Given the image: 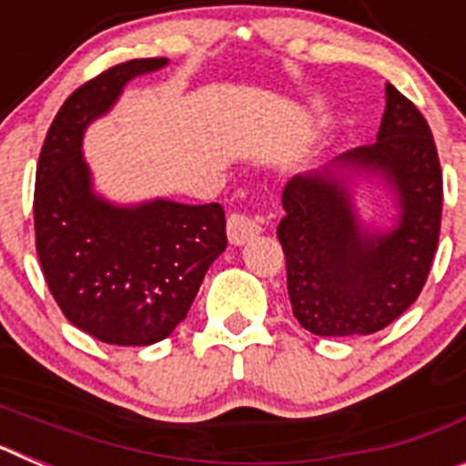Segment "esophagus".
Returning <instances> with one entry per match:
<instances>
[{
	"label": "esophagus",
	"instance_id": "34e87169",
	"mask_svg": "<svg viewBox=\"0 0 466 466\" xmlns=\"http://www.w3.org/2000/svg\"><path fill=\"white\" fill-rule=\"evenodd\" d=\"M261 230V221H258L257 217H252V214L233 212L228 217V240L233 242V245H245L247 240L257 238Z\"/></svg>",
	"mask_w": 466,
	"mask_h": 466
}]
</instances>
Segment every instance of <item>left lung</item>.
Masks as SVG:
<instances>
[{"label":"left lung","instance_id":"left-lung-1","mask_svg":"<svg viewBox=\"0 0 466 466\" xmlns=\"http://www.w3.org/2000/svg\"><path fill=\"white\" fill-rule=\"evenodd\" d=\"M393 193L395 224L366 225L354 205L361 183ZM441 166L418 106L392 84L373 144L324 170L291 177L278 226L294 317L315 336H369L420 296L441 230Z\"/></svg>","mask_w":466,"mask_h":466}]
</instances>
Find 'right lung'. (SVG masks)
<instances>
[{"instance_id": "obj_1", "label": "right lung", "mask_w": 466, "mask_h": 466, "mask_svg": "<svg viewBox=\"0 0 466 466\" xmlns=\"http://www.w3.org/2000/svg\"><path fill=\"white\" fill-rule=\"evenodd\" d=\"M166 65L167 57L127 60L74 90L36 166L35 236L48 289L74 327L109 345L167 339L226 249L219 203H111L95 191L84 158L90 123L116 105L130 81Z\"/></svg>"}]
</instances>
